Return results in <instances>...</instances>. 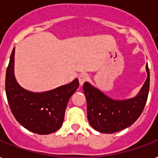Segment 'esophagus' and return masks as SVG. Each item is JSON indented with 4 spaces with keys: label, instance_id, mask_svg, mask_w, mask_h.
Instances as JSON below:
<instances>
[{
    "label": "esophagus",
    "instance_id": "34e87169",
    "mask_svg": "<svg viewBox=\"0 0 158 158\" xmlns=\"http://www.w3.org/2000/svg\"><path fill=\"white\" fill-rule=\"evenodd\" d=\"M88 79H89V76L87 74H81V75H80V77H79V83H80V85H83V83L86 81H88Z\"/></svg>",
    "mask_w": 158,
    "mask_h": 158
}]
</instances>
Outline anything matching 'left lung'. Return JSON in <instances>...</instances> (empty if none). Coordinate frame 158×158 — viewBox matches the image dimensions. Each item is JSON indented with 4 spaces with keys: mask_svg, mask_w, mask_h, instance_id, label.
<instances>
[{
    "mask_svg": "<svg viewBox=\"0 0 158 158\" xmlns=\"http://www.w3.org/2000/svg\"><path fill=\"white\" fill-rule=\"evenodd\" d=\"M147 78L134 97L116 100L86 81L83 91L87 100V114L90 126L102 133H113L131 126L139 118L146 104L150 89V70Z\"/></svg>",
    "mask_w": 158,
    "mask_h": 158,
    "instance_id": "obj_1",
    "label": "left lung"
}]
</instances>
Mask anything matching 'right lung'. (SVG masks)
Returning <instances> with one entry per match:
<instances>
[{"mask_svg": "<svg viewBox=\"0 0 158 158\" xmlns=\"http://www.w3.org/2000/svg\"><path fill=\"white\" fill-rule=\"evenodd\" d=\"M15 53L14 48L5 81L12 114L23 127L34 133L45 135L55 132L63 125L69 100L79 87L78 79L44 92L25 89L15 78Z\"/></svg>", "mask_w": 158, "mask_h": 158, "instance_id": "add662e5", "label": "right lung"}]
</instances>
